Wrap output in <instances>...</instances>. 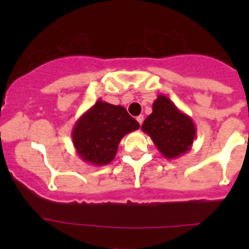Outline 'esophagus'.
Segmentation results:
<instances>
[{
    "mask_svg": "<svg viewBox=\"0 0 249 249\" xmlns=\"http://www.w3.org/2000/svg\"><path fill=\"white\" fill-rule=\"evenodd\" d=\"M143 119H144V118H143V115H139V117L136 118V120H137V122H139V124H140V125H142Z\"/></svg>",
    "mask_w": 249,
    "mask_h": 249,
    "instance_id": "obj_1",
    "label": "esophagus"
}]
</instances>
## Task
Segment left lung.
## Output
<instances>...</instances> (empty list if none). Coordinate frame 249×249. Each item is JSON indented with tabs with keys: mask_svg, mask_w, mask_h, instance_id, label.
<instances>
[{
	"mask_svg": "<svg viewBox=\"0 0 249 249\" xmlns=\"http://www.w3.org/2000/svg\"><path fill=\"white\" fill-rule=\"evenodd\" d=\"M141 129L149 135L166 159H176L189 152L196 137V126L192 117L161 94L153 102V112L145 118Z\"/></svg>",
	"mask_w": 249,
	"mask_h": 249,
	"instance_id": "8db88e82",
	"label": "left lung"
}]
</instances>
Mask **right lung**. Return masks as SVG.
<instances>
[{
  "label": "right lung",
  "mask_w": 249,
  "mask_h": 249,
  "mask_svg": "<svg viewBox=\"0 0 249 249\" xmlns=\"http://www.w3.org/2000/svg\"><path fill=\"white\" fill-rule=\"evenodd\" d=\"M139 127L124 107L99 99L76 122L72 142L83 161L104 166L114 159L123 137Z\"/></svg>",
  "instance_id": "1"
}]
</instances>
